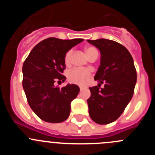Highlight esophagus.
I'll return each mask as SVG.
<instances>
[{"mask_svg": "<svg viewBox=\"0 0 155 155\" xmlns=\"http://www.w3.org/2000/svg\"><path fill=\"white\" fill-rule=\"evenodd\" d=\"M80 89L81 90H83V89H84V87H82V86H80Z\"/></svg>", "mask_w": 155, "mask_h": 155, "instance_id": "1", "label": "esophagus"}]
</instances>
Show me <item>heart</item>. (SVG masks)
I'll return each instance as SVG.
<instances>
[{
	"label": "heart",
	"instance_id": "heart-1",
	"mask_svg": "<svg viewBox=\"0 0 155 155\" xmlns=\"http://www.w3.org/2000/svg\"><path fill=\"white\" fill-rule=\"evenodd\" d=\"M84 52L88 59H91L94 54H97L98 50L95 47L91 46H86L84 48ZM72 50H69L66 53L64 57V63L67 66H69L71 63V57H72ZM91 72L88 70H80V69H73L70 71L68 73V78L71 83L77 84H85L87 79L89 78Z\"/></svg>",
	"mask_w": 155,
	"mask_h": 155
}]
</instances>
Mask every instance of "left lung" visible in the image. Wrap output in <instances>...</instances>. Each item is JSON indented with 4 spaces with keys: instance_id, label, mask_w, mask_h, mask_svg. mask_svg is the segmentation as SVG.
Segmentation results:
<instances>
[{
    "instance_id": "left-lung-1",
    "label": "left lung",
    "mask_w": 155,
    "mask_h": 155,
    "mask_svg": "<svg viewBox=\"0 0 155 155\" xmlns=\"http://www.w3.org/2000/svg\"><path fill=\"white\" fill-rule=\"evenodd\" d=\"M87 41L101 53L94 78L98 86L89 87L91 96L87 100L90 117L98 124H111L124 113L134 94L137 82L134 59L125 46L115 41ZM102 84L104 87L100 89Z\"/></svg>"
}]
</instances>
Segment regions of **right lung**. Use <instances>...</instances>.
I'll return each mask as SVG.
<instances>
[{"label":"right lung","instance_id":"right-lung-1","mask_svg":"<svg viewBox=\"0 0 155 155\" xmlns=\"http://www.w3.org/2000/svg\"><path fill=\"white\" fill-rule=\"evenodd\" d=\"M83 40L48 38L31 50L23 64V89L31 109L43 121L57 124L69 117L71 102L80 88L73 84L61 88L54 83L65 81L66 53Z\"/></svg>","mask_w":155,"mask_h":155}]
</instances>
